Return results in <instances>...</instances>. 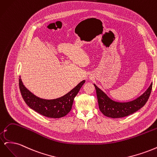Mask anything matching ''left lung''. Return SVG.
Instances as JSON below:
<instances>
[{"instance_id":"left-lung-1","label":"left lung","mask_w":157,"mask_h":157,"mask_svg":"<svg viewBox=\"0 0 157 157\" xmlns=\"http://www.w3.org/2000/svg\"><path fill=\"white\" fill-rule=\"evenodd\" d=\"M94 85L96 90L99 110L106 117L117 118L130 115L144 106L150 96L153 82H151L149 88L140 96L127 102L113 100L96 84H94Z\"/></svg>"}]
</instances>
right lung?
Listing matches in <instances>:
<instances>
[{"label": "right lung", "instance_id": "1", "mask_svg": "<svg viewBox=\"0 0 157 157\" xmlns=\"http://www.w3.org/2000/svg\"><path fill=\"white\" fill-rule=\"evenodd\" d=\"M85 81L83 80L67 94L54 99H42L35 96L24 86L21 77L19 79V86L23 100L33 110L46 117L58 118L65 117L70 112L74 98Z\"/></svg>", "mask_w": 157, "mask_h": 157}]
</instances>
